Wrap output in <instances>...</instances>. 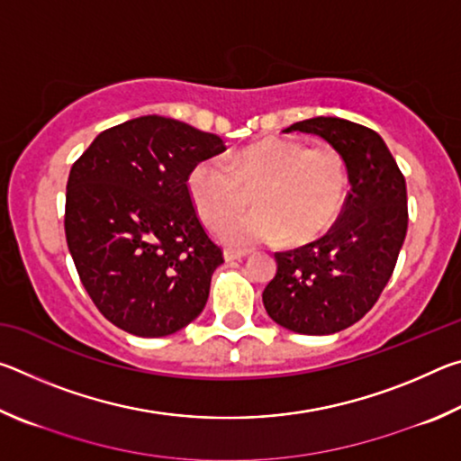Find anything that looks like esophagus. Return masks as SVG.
Returning a JSON list of instances; mask_svg holds the SVG:
<instances>
[{
	"label": "esophagus",
	"mask_w": 461,
	"mask_h": 461,
	"mask_svg": "<svg viewBox=\"0 0 461 461\" xmlns=\"http://www.w3.org/2000/svg\"><path fill=\"white\" fill-rule=\"evenodd\" d=\"M248 254H249V249H240V248H225V249H223V258L228 260V262L246 258Z\"/></svg>",
	"instance_id": "1"
}]
</instances>
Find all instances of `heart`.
<instances>
[{"mask_svg":"<svg viewBox=\"0 0 461 461\" xmlns=\"http://www.w3.org/2000/svg\"><path fill=\"white\" fill-rule=\"evenodd\" d=\"M348 186V165L335 148H307L286 138H267L225 160H201L186 178L194 212L207 225L236 215L254 191L258 209L220 228L236 246L285 236L288 244H309L338 220Z\"/></svg>","mask_w":461,"mask_h":461,"instance_id":"obj_1","label":"heart"}]
</instances>
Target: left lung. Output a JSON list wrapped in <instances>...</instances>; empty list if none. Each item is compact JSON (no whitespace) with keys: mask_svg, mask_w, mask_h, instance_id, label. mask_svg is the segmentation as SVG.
Instances as JSON below:
<instances>
[{"mask_svg":"<svg viewBox=\"0 0 461 461\" xmlns=\"http://www.w3.org/2000/svg\"><path fill=\"white\" fill-rule=\"evenodd\" d=\"M323 138L346 160L349 193L321 240L276 252L262 301L272 321L303 335L338 333L368 313L393 276L407 236V185L376 131L341 118L288 126Z\"/></svg>","mask_w":461,"mask_h":461,"instance_id":"1","label":"left lung"}]
</instances>
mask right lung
<instances>
[{
	"mask_svg": "<svg viewBox=\"0 0 461 461\" xmlns=\"http://www.w3.org/2000/svg\"><path fill=\"white\" fill-rule=\"evenodd\" d=\"M220 136L142 115L93 140L68 175L65 233L91 301L138 338L197 319L223 254L186 191L191 168L221 154Z\"/></svg>",
	"mask_w": 461,
	"mask_h": 461,
	"instance_id": "obj_1",
	"label": "right lung"
}]
</instances>
